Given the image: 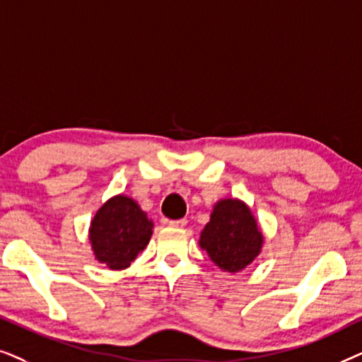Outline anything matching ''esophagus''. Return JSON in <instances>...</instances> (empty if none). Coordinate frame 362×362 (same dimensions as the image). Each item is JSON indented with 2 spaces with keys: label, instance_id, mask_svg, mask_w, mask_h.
Segmentation results:
<instances>
[{
  "label": "esophagus",
  "instance_id": "obj_1",
  "mask_svg": "<svg viewBox=\"0 0 362 362\" xmlns=\"http://www.w3.org/2000/svg\"><path fill=\"white\" fill-rule=\"evenodd\" d=\"M168 225L175 226V228H184L187 225V218H178V220H168Z\"/></svg>",
  "mask_w": 362,
  "mask_h": 362
}]
</instances>
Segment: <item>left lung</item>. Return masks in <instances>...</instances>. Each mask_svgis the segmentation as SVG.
Returning <instances> with one entry per match:
<instances>
[{
	"mask_svg": "<svg viewBox=\"0 0 362 362\" xmlns=\"http://www.w3.org/2000/svg\"><path fill=\"white\" fill-rule=\"evenodd\" d=\"M262 245L263 235L252 211L243 202L231 199L215 205L200 237V247L206 250L211 262L230 273L252 263Z\"/></svg>",
	"mask_w": 362,
	"mask_h": 362,
	"instance_id": "8db88e82",
	"label": "left lung"
}]
</instances>
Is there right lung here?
Instances as JSON below:
<instances>
[{
	"label": "right lung",
	"mask_w": 362,
	"mask_h": 362,
	"mask_svg": "<svg viewBox=\"0 0 362 362\" xmlns=\"http://www.w3.org/2000/svg\"><path fill=\"white\" fill-rule=\"evenodd\" d=\"M152 221L136 202L117 195L105 202L90 223L89 238L98 262L110 269L127 268L147 247Z\"/></svg>",
	"instance_id": "obj_1"
}]
</instances>
